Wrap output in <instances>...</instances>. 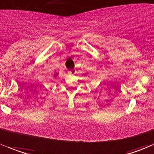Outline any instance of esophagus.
Instances as JSON below:
<instances>
[{
	"instance_id": "1",
	"label": "esophagus",
	"mask_w": 154,
	"mask_h": 154,
	"mask_svg": "<svg viewBox=\"0 0 154 154\" xmlns=\"http://www.w3.org/2000/svg\"><path fill=\"white\" fill-rule=\"evenodd\" d=\"M75 73H76L75 70H70V71H68V74H70V75H73V74H74Z\"/></svg>"
}]
</instances>
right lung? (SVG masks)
I'll return each mask as SVG.
<instances>
[{"instance_id": "add662e5", "label": "right lung", "mask_w": 154, "mask_h": 154, "mask_svg": "<svg viewBox=\"0 0 154 154\" xmlns=\"http://www.w3.org/2000/svg\"><path fill=\"white\" fill-rule=\"evenodd\" d=\"M55 76H56V74H55Z\"/></svg>"}]
</instances>
